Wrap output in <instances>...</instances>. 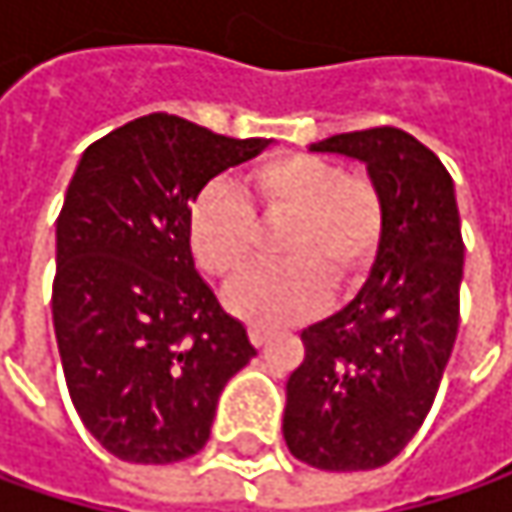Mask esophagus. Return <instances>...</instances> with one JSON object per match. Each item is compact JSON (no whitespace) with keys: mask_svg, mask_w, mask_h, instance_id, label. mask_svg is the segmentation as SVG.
<instances>
[{"mask_svg":"<svg viewBox=\"0 0 512 512\" xmlns=\"http://www.w3.org/2000/svg\"><path fill=\"white\" fill-rule=\"evenodd\" d=\"M272 335H275L272 329H260V326H252V329H249V341H252L255 347L269 344V341H272Z\"/></svg>","mask_w":512,"mask_h":512,"instance_id":"obj_1","label":"esophagus"}]
</instances>
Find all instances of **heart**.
<instances>
[{"label": "heart", "mask_w": 512, "mask_h": 512, "mask_svg": "<svg viewBox=\"0 0 512 512\" xmlns=\"http://www.w3.org/2000/svg\"><path fill=\"white\" fill-rule=\"evenodd\" d=\"M246 195L266 225H281L275 255L284 263L243 278L228 305L255 326L311 317L326 290L350 293L376 266L385 243V198L367 174H347L326 156L287 151L260 159L246 174ZM189 249L222 284L255 260L257 222L225 186H207L189 207Z\"/></svg>", "instance_id": "heart-1"}]
</instances>
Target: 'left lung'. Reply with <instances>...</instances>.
<instances>
[{
  "instance_id": "obj_1",
  "label": "left lung",
  "mask_w": 512,
  "mask_h": 512,
  "mask_svg": "<svg viewBox=\"0 0 512 512\" xmlns=\"http://www.w3.org/2000/svg\"><path fill=\"white\" fill-rule=\"evenodd\" d=\"M361 159L385 198V243L358 296L302 332L284 442L323 471L391 462L424 424L460 329L462 231L442 159L397 127L311 145Z\"/></svg>"
}]
</instances>
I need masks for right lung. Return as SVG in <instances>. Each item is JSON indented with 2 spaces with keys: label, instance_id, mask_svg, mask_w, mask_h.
I'll return each mask as SVG.
<instances>
[{
  "label": "right lung",
  "instance_id": "right-lung-1",
  "mask_svg": "<svg viewBox=\"0 0 512 512\" xmlns=\"http://www.w3.org/2000/svg\"><path fill=\"white\" fill-rule=\"evenodd\" d=\"M266 145L154 112L76 165L55 225L52 326L70 400L118 460L198 454L222 388L257 356L195 272L186 222L216 174Z\"/></svg>",
  "mask_w": 512,
  "mask_h": 512
}]
</instances>
